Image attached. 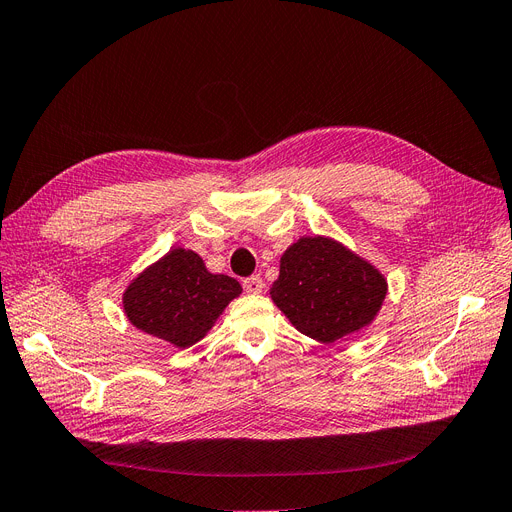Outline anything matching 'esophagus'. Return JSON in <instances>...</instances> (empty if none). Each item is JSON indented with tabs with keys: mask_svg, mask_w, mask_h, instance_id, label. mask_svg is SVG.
Wrapping results in <instances>:
<instances>
[{
	"mask_svg": "<svg viewBox=\"0 0 512 512\" xmlns=\"http://www.w3.org/2000/svg\"><path fill=\"white\" fill-rule=\"evenodd\" d=\"M263 287H266V285H263V278L261 276H251V278L244 280V291L246 293H253V295L261 293Z\"/></svg>",
	"mask_w": 512,
	"mask_h": 512,
	"instance_id": "1",
	"label": "esophagus"
}]
</instances>
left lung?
Masks as SVG:
<instances>
[{
    "instance_id": "8db88e82",
    "label": "left lung",
    "mask_w": 512,
    "mask_h": 512,
    "mask_svg": "<svg viewBox=\"0 0 512 512\" xmlns=\"http://www.w3.org/2000/svg\"><path fill=\"white\" fill-rule=\"evenodd\" d=\"M388 280L371 261L329 236H301L280 257L270 289L291 325L323 344L367 329L380 314Z\"/></svg>"
}]
</instances>
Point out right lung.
Returning a JSON list of instances; mask_svg holds the SVG:
<instances>
[{"label": "right lung", "instance_id": "1", "mask_svg": "<svg viewBox=\"0 0 512 512\" xmlns=\"http://www.w3.org/2000/svg\"><path fill=\"white\" fill-rule=\"evenodd\" d=\"M240 293L236 278L211 274L196 251L177 246L128 282L122 308L132 327L183 350L200 342Z\"/></svg>", "mask_w": 512, "mask_h": 512}]
</instances>
